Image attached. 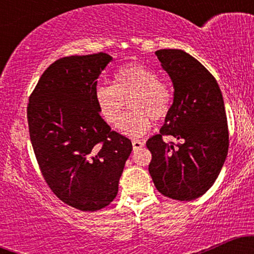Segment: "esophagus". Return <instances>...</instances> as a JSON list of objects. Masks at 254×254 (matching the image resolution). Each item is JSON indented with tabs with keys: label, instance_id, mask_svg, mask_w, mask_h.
I'll use <instances>...</instances> for the list:
<instances>
[{
	"label": "esophagus",
	"instance_id": "obj_1",
	"mask_svg": "<svg viewBox=\"0 0 254 254\" xmlns=\"http://www.w3.org/2000/svg\"><path fill=\"white\" fill-rule=\"evenodd\" d=\"M144 143L142 141H139V139H133L132 141V148L133 150H137V149H141L142 147H143Z\"/></svg>",
	"mask_w": 254,
	"mask_h": 254
}]
</instances>
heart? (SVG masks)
<instances>
[{
    "label": "heart",
    "mask_w": 254,
    "mask_h": 254,
    "mask_svg": "<svg viewBox=\"0 0 254 254\" xmlns=\"http://www.w3.org/2000/svg\"><path fill=\"white\" fill-rule=\"evenodd\" d=\"M94 99L99 115L111 127L119 124L127 103L130 111L122 122L121 130L125 135L137 137L150 129L151 119L162 121L170 115L173 90L155 69L130 63L115 72L112 86H97Z\"/></svg>",
    "instance_id": "heart-1"
}]
</instances>
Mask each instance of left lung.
Listing matches in <instances>:
<instances>
[{
    "mask_svg": "<svg viewBox=\"0 0 254 254\" xmlns=\"http://www.w3.org/2000/svg\"><path fill=\"white\" fill-rule=\"evenodd\" d=\"M155 55L173 81L174 99L160 133L147 141L149 173L160 193L188 202L211 188L228 153L222 93L211 72L185 51L164 49ZM164 135L182 143L166 144Z\"/></svg>",
    "mask_w": 254,
    "mask_h": 254,
    "instance_id": "left-lung-1",
    "label": "left lung"
}]
</instances>
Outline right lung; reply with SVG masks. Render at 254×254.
Instances as JSON below:
<instances>
[{"label":"right lung","instance_id":"add662e5","mask_svg":"<svg viewBox=\"0 0 254 254\" xmlns=\"http://www.w3.org/2000/svg\"><path fill=\"white\" fill-rule=\"evenodd\" d=\"M112 57H62L46 68L27 104L28 131L42 176L63 203L105 208L118 193L131 141L111 130L95 104L97 78Z\"/></svg>","mask_w":254,"mask_h":254}]
</instances>
